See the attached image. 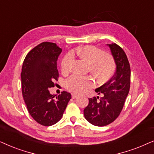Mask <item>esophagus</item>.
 Segmentation results:
<instances>
[{
    "mask_svg": "<svg viewBox=\"0 0 154 154\" xmlns=\"http://www.w3.org/2000/svg\"><path fill=\"white\" fill-rule=\"evenodd\" d=\"M78 94H72V98H77L78 97Z\"/></svg>",
    "mask_w": 154,
    "mask_h": 154,
    "instance_id": "esophagus-1",
    "label": "esophagus"
}]
</instances>
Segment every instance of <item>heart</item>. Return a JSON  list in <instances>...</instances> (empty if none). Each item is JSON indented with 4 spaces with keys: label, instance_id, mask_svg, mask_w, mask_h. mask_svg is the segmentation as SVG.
<instances>
[{
    "label": "heart",
    "instance_id": "b5f03b06",
    "mask_svg": "<svg viewBox=\"0 0 154 154\" xmlns=\"http://www.w3.org/2000/svg\"><path fill=\"white\" fill-rule=\"evenodd\" d=\"M72 56L78 57L87 63L88 72H90L94 78L99 83L107 82L111 78L116 70V61L110 53L103 52L94 46L87 45L73 49L63 57L60 64L63 74H67L70 71ZM95 82L91 76H72L66 81L67 89L75 94H82L93 88Z\"/></svg>",
    "mask_w": 154,
    "mask_h": 154
}]
</instances>
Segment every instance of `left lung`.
Wrapping results in <instances>:
<instances>
[{
	"mask_svg": "<svg viewBox=\"0 0 154 154\" xmlns=\"http://www.w3.org/2000/svg\"><path fill=\"white\" fill-rule=\"evenodd\" d=\"M116 64V72L109 81L95 89L103 97L89 98L84 110L86 120L95 126L108 125L119 116L130 87V65L121 47L116 44H108Z\"/></svg>",
	"mask_w": 154,
	"mask_h": 154,
	"instance_id": "left-lung-1",
	"label": "left lung"
}]
</instances>
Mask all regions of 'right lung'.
<instances>
[{"label":"right lung","instance_id":"add662e5","mask_svg":"<svg viewBox=\"0 0 154 154\" xmlns=\"http://www.w3.org/2000/svg\"><path fill=\"white\" fill-rule=\"evenodd\" d=\"M61 52L55 43L42 42L27 53L22 65V96L31 116L44 126L53 125L62 118L72 98L66 91L55 98L48 91L58 79L57 60Z\"/></svg>","mask_w":154,"mask_h":154}]
</instances>
